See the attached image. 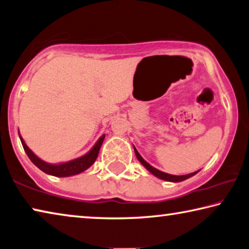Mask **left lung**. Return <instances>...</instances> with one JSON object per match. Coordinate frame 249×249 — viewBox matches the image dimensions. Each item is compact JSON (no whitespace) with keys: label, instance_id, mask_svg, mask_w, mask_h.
Returning a JSON list of instances; mask_svg holds the SVG:
<instances>
[{"label":"left lung","instance_id":"left-lung-1","mask_svg":"<svg viewBox=\"0 0 249 249\" xmlns=\"http://www.w3.org/2000/svg\"><path fill=\"white\" fill-rule=\"evenodd\" d=\"M133 149H135V154H136V156H137L138 160H139V161L141 162V164H142V166H143L144 168H146V169H147L148 171H150V173H151L152 175L156 176L157 178L162 179V180L171 181V182H179V181L186 180V179L193 177V176H195L197 173H199V170H198V171H195V173H191V174H188V175H183V176H175V175H169V174L162 173V171L156 169L155 167L150 166V164H149V163L146 161V160H144V159L142 158V157L140 156V154H139V152H138V150H137V149H136L135 147H133Z\"/></svg>","mask_w":249,"mask_h":249}]
</instances>
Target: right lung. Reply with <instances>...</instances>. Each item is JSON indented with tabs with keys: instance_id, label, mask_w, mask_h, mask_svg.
<instances>
[{
	"instance_id": "add662e5",
	"label": "right lung",
	"mask_w": 249,
	"mask_h": 249,
	"mask_svg": "<svg viewBox=\"0 0 249 249\" xmlns=\"http://www.w3.org/2000/svg\"><path fill=\"white\" fill-rule=\"evenodd\" d=\"M106 135H102L99 140L95 142L94 146L91 148V150L89 152H87L85 156L79 157V158L70 160L68 162H61V163H49L45 162L43 160L40 159L36 155H34V152L30 149L28 146H26L24 140L22 139V137L20 136L22 146L24 148V151L26 152V155L30 158V160L36 164V166L39 168L40 170L43 171V173L51 175V176H55V177H69V176H74L78 174H81L83 171L87 170L88 168L92 166L94 163L95 159L99 155V150H100L101 144L105 140Z\"/></svg>"
}]
</instances>
